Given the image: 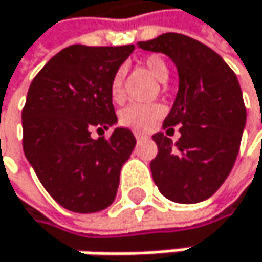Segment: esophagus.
<instances>
[{"mask_svg": "<svg viewBox=\"0 0 262 262\" xmlns=\"http://www.w3.org/2000/svg\"><path fill=\"white\" fill-rule=\"evenodd\" d=\"M135 138H137L138 141H141V140H146L147 135H146V134H141V132H135Z\"/></svg>", "mask_w": 262, "mask_h": 262, "instance_id": "34e87169", "label": "esophagus"}]
</instances>
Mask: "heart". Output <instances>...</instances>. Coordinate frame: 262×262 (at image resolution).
Wrapping results in <instances>:
<instances>
[{
  "instance_id": "obj_1",
  "label": "heart",
  "mask_w": 262,
  "mask_h": 262,
  "mask_svg": "<svg viewBox=\"0 0 262 262\" xmlns=\"http://www.w3.org/2000/svg\"><path fill=\"white\" fill-rule=\"evenodd\" d=\"M143 66L147 69V72L152 75L157 81H165L168 78V67L166 62L157 56V55H150L144 58ZM110 94L115 102L122 100L124 97V72L118 70L115 72L112 83H110ZM165 113V110L162 105L152 103V105H146V103H130L125 106L122 112L119 113V122L128 128H134L137 132H144L152 127Z\"/></svg>"
}]
</instances>
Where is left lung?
<instances>
[{
    "label": "left lung",
    "mask_w": 262,
    "mask_h": 262,
    "mask_svg": "<svg viewBox=\"0 0 262 262\" xmlns=\"http://www.w3.org/2000/svg\"><path fill=\"white\" fill-rule=\"evenodd\" d=\"M138 47L166 55L179 75L163 130L167 135L181 125V138L173 143L163 132L152 135L159 147L152 179L174 203L204 201L225 182L241 147L247 110L237 77L212 48L184 34L166 33Z\"/></svg>",
    "instance_id": "8db88e82"
}]
</instances>
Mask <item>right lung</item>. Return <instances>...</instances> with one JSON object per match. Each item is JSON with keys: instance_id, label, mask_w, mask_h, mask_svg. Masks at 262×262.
Returning <instances> with one entry per match:
<instances>
[{"instance_id": "right-lung-1", "label": "right lung", "mask_w": 262, "mask_h": 262, "mask_svg": "<svg viewBox=\"0 0 262 262\" xmlns=\"http://www.w3.org/2000/svg\"><path fill=\"white\" fill-rule=\"evenodd\" d=\"M134 48L70 45L28 89L25 156L50 196L72 212H99L115 201L121 168L137 144L124 127L110 138L91 137L118 122L110 83Z\"/></svg>"}]
</instances>
